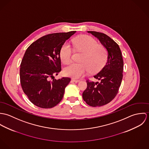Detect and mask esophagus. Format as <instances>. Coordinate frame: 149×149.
Wrapping results in <instances>:
<instances>
[{"label":"esophagus","mask_w":149,"mask_h":149,"mask_svg":"<svg viewBox=\"0 0 149 149\" xmlns=\"http://www.w3.org/2000/svg\"><path fill=\"white\" fill-rule=\"evenodd\" d=\"M72 81H73V82H74V83H79V81H80V80H76V79H72Z\"/></svg>","instance_id":"1"}]
</instances>
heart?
Wrapping results in <instances>:
<instances>
[{
  "instance_id": "b5f03b06",
  "label": "heart",
  "mask_w": 149,
  "mask_h": 149,
  "mask_svg": "<svg viewBox=\"0 0 149 149\" xmlns=\"http://www.w3.org/2000/svg\"><path fill=\"white\" fill-rule=\"evenodd\" d=\"M73 45L78 51L84 53L80 63H72L64 69L66 76L79 79L90 70L92 72L100 70L106 64L108 57L106 49L92 37L83 36L74 39ZM73 49L70 45L65 42L60 51V57L63 63L69 64L72 61Z\"/></svg>"
}]
</instances>
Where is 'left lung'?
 Wrapping results in <instances>:
<instances>
[{
    "mask_svg": "<svg viewBox=\"0 0 149 149\" xmlns=\"http://www.w3.org/2000/svg\"><path fill=\"white\" fill-rule=\"evenodd\" d=\"M106 49L108 57L106 65L93 77L100 82L86 81L87 88L83 93V100L92 107H100L111 102L120 86L123 70V60L119 45L106 34L89 31Z\"/></svg>",
    "mask_w": 149,
    "mask_h": 149,
    "instance_id": "8db88e82",
    "label": "left lung"
}]
</instances>
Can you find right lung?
Returning a JSON list of instances; mask_svg holds the SVG:
<instances>
[{
	"instance_id": "add662e5",
	"label": "right lung",
	"mask_w": 149,
	"mask_h": 149,
	"mask_svg": "<svg viewBox=\"0 0 149 149\" xmlns=\"http://www.w3.org/2000/svg\"><path fill=\"white\" fill-rule=\"evenodd\" d=\"M76 32L47 34L31 43L26 50L21 64V84L24 93L36 106L50 108L61 101L70 79L56 80L54 75L61 70V49Z\"/></svg>"
}]
</instances>
